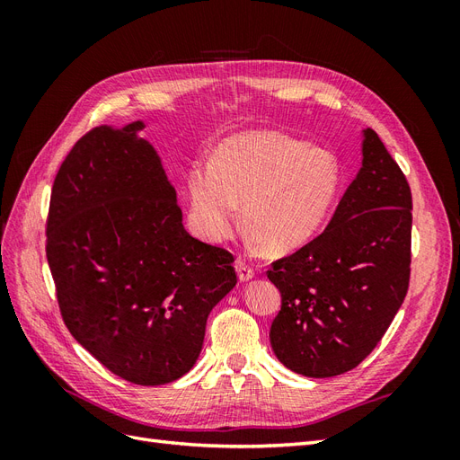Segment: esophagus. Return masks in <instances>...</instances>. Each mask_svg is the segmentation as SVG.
Here are the masks:
<instances>
[{
	"label": "esophagus",
	"mask_w": 460,
	"mask_h": 460,
	"mask_svg": "<svg viewBox=\"0 0 460 460\" xmlns=\"http://www.w3.org/2000/svg\"><path fill=\"white\" fill-rule=\"evenodd\" d=\"M235 272H238L240 282H249L255 276V270L249 267V264L245 261H242V259L235 261Z\"/></svg>",
	"instance_id": "1"
}]
</instances>
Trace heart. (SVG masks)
Wrapping results in <instances>:
<instances>
[{"mask_svg":"<svg viewBox=\"0 0 460 460\" xmlns=\"http://www.w3.org/2000/svg\"><path fill=\"white\" fill-rule=\"evenodd\" d=\"M338 157L282 132H242L220 142L211 161L184 172L190 230L208 243L228 240L238 203L255 242L274 255L309 243L340 193Z\"/></svg>","mask_w":460,"mask_h":460,"instance_id":"heart-1","label":"heart"}]
</instances>
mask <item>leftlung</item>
I'll list each match as a JSON object with an SVG mask.
<instances>
[{
    "label": "left lung",
    "instance_id": "left-lung-1",
    "mask_svg": "<svg viewBox=\"0 0 460 460\" xmlns=\"http://www.w3.org/2000/svg\"><path fill=\"white\" fill-rule=\"evenodd\" d=\"M411 228L407 178L367 128L363 166L326 230L267 272L282 294L270 345L286 368L330 378L370 355L407 296Z\"/></svg>",
    "mask_w": 460,
    "mask_h": 460
}]
</instances>
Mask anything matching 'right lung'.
I'll return each instance as SVG.
<instances>
[{
	"label": "right lung",
	"mask_w": 460,
	"mask_h": 460,
	"mask_svg": "<svg viewBox=\"0 0 460 460\" xmlns=\"http://www.w3.org/2000/svg\"><path fill=\"white\" fill-rule=\"evenodd\" d=\"M144 120L103 124L55 176L48 262L73 338L120 378L174 382L196 365L207 316L238 282L234 257L186 232Z\"/></svg>",
	"instance_id": "obj_1"
}]
</instances>
